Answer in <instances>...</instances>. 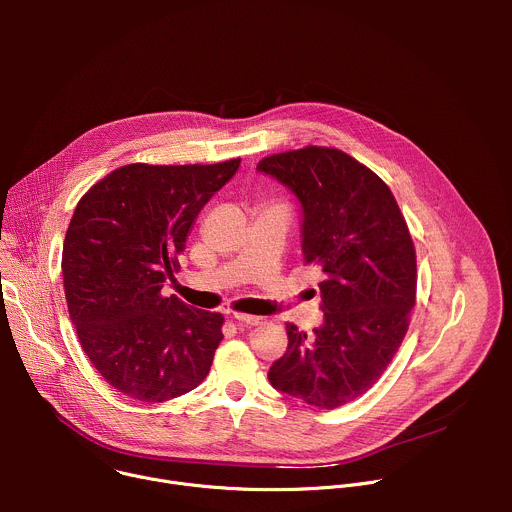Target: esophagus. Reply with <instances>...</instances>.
I'll return each instance as SVG.
<instances>
[{
    "label": "esophagus",
    "mask_w": 512,
    "mask_h": 512,
    "mask_svg": "<svg viewBox=\"0 0 512 512\" xmlns=\"http://www.w3.org/2000/svg\"><path fill=\"white\" fill-rule=\"evenodd\" d=\"M233 318L239 326H259V324H263V318L249 316V314H233Z\"/></svg>",
    "instance_id": "1"
}]
</instances>
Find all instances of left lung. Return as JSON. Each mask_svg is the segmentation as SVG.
I'll use <instances>...</instances> for the list:
<instances>
[{"instance_id": "8db88e82", "label": "left lung", "mask_w": 512, "mask_h": 512, "mask_svg": "<svg viewBox=\"0 0 512 512\" xmlns=\"http://www.w3.org/2000/svg\"><path fill=\"white\" fill-rule=\"evenodd\" d=\"M257 170L298 198L304 259L324 275L322 326L287 324L267 379L308 405L340 407L379 381L407 332L417 263L405 218L387 184L340 150L310 145Z\"/></svg>"}]
</instances>
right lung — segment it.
Segmentation results:
<instances>
[{
    "instance_id": "add662e5",
    "label": "right lung",
    "mask_w": 512,
    "mask_h": 512,
    "mask_svg": "<svg viewBox=\"0 0 512 512\" xmlns=\"http://www.w3.org/2000/svg\"><path fill=\"white\" fill-rule=\"evenodd\" d=\"M123 166L77 204L64 237L66 304L81 346L119 393L162 403L198 387L223 340V316L164 298L204 204L239 170Z\"/></svg>"
}]
</instances>
